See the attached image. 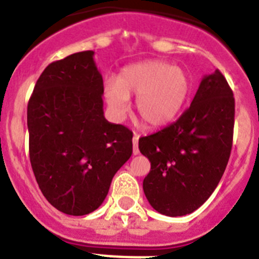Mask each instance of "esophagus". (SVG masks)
Returning <instances> with one entry per match:
<instances>
[{
	"mask_svg": "<svg viewBox=\"0 0 259 259\" xmlns=\"http://www.w3.org/2000/svg\"><path fill=\"white\" fill-rule=\"evenodd\" d=\"M139 134H136L135 132L134 134V139H132V144H134V155H137L139 154Z\"/></svg>",
	"mask_w": 259,
	"mask_h": 259,
	"instance_id": "1",
	"label": "esophagus"
}]
</instances>
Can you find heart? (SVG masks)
Segmentation results:
<instances>
[{"label": "heart", "mask_w": 259, "mask_h": 259, "mask_svg": "<svg viewBox=\"0 0 259 259\" xmlns=\"http://www.w3.org/2000/svg\"><path fill=\"white\" fill-rule=\"evenodd\" d=\"M188 95L189 79L185 71L162 61L127 66L118 80L107 79L104 85L105 101L116 120H122L130 111V97H137V114L149 128L171 124Z\"/></svg>", "instance_id": "obj_1"}]
</instances>
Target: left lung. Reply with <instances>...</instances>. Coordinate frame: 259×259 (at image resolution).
Here are the masks:
<instances>
[{
    "label": "left lung",
    "instance_id": "obj_1",
    "mask_svg": "<svg viewBox=\"0 0 259 259\" xmlns=\"http://www.w3.org/2000/svg\"><path fill=\"white\" fill-rule=\"evenodd\" d=\"M235 98L219 70L201 80L191 106L176 122L141 137L150 161L143 182L154 210L167 217L193 212L211 196L232 149Z\"/></svg>",
    "mask_w": 259,
    "mask_h": 259
}]
</instances>
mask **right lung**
Wrapping results in <instances>:
<instances>
[{
	"label": "right lung",
	"instance_id": "obj_1",
	"mask_svg": "<svg viewBox=\"0 0 259 259\" xmlns=\"http://www.w3.org/2000/svg\"><path fill=\"white\" fill-rule=\"evenodd\" d=\"M93 56L87 50L50 63L27 107L36 182L57 210L76 217L101 206L132 154V132L105 119L104 80Z\"/></svg>",
	"mask_w": 259,
	"mask_h": 259
}]
</instances>
